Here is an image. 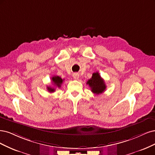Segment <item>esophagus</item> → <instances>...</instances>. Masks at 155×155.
Here are the masks:
<instances>
[{"instance_id": "1", "label": "esophagus", "mask_w": 155, "mask_h": 155, "mask_svg": "<svg viewBox=\"0 0 155 155\" xmlns=\"http://www.w3.org/2000/svg\"><path fill=\"white\" fill-rule=\"evenodd\" d=\"M73 77L74 80H78L79 78V74L77 73H74L73 74Z\"/></svg>"}]
</instances>
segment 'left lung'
Returning <instances> with one entry per match:
<instances>
[{"mask_svg":"<svg viewBox=\"0 0 155 155\" xmlns=\"http://www.w3.org/2000/svg\"><path fill=\"white\" fill-rule=\"evenodd\" d=\"M87 84L91 87V91L96 94L102 93L106 88L104 79L101 78L98 72L93 73L91 78L88 80Z\"/></svg>","mask_w":155,"mask_h":155,"instance_id":"1","label":"left lung"}]
</instances>
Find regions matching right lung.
I'll return each instance as SVG.
<instances>
[{"label":"right lung","mask_w":155,"mask_h":155,"mask_svg":"<svg viewBox=\"0 0 155 155\" xmlns=\"http://www.w3.org/2000/svg\"><path fill=\"white\" fill-rule=\"evenodd\" d=\"M51 81L53 82V85H54V86H57L58 87H61V84H62L63 81H64V79H62L61 77H60L58 76H53L51 78ZM47 89L49 92L50 93H53L55 91V88L53 87H50V86H48Z\"/></svg>","instance_id":"1"}]
</instances>
